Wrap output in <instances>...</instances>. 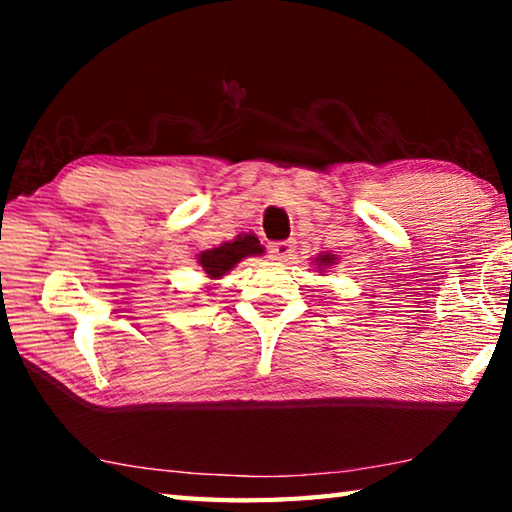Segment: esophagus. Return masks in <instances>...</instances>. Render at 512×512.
Returning <instances> with one entry per match:
<instances>
[{"instance_id": "esophagus-1", "label": "esophagus", "mask_w": 512, "mask_h": 512, "mask_svg": "<svg viewBox=\"0 0 512 512\" xmlns=\"http://www.w3.org/2000/svg\"><path fill=\"white\" fill-rule=\"evenodd\" d=\"M268 253H271V257L277 259V262H289V259L296 255V244H293V241H277V244L268 248Z\"/></svg>"}]
</instances>
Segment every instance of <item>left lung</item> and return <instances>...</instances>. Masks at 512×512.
<instances>
[{"mask_svg":"<svg viewBox=\"0 0 512 512\" xmlns=\"http://www.w3.org/2000/svg\"><path fill=\"white\" fill-rule=\"evenodd\" d=\"M316 262H318V268L320 266H329V264H334V255H320Z\"/></svg>","mask_w":512,"mask_h":512,"instance_id":"8db88e82","label":"left lung"}]
</instances>
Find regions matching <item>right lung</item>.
<instances>
[{
    "label": "right lung",
    "mask_w": 512,
    "mask_h": 512,
    "mask_svg": "<svg viewBox=\"0 0 512 512\" xmlns=\"http://www.w3.org/2000/svg\"><path fill=\"white\" fill-rule=\"evenodd\" d=\"M264 253V248L259 246V239L255 235H239L235 241H228L219 248L205 250V253L198 257L203 271L210 277H221L230 271L232 266H237L241 259L250 255Z\"/></svg>",
    "instance_id": "obj_1"
}]
</instances>
